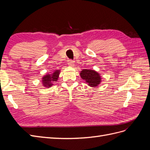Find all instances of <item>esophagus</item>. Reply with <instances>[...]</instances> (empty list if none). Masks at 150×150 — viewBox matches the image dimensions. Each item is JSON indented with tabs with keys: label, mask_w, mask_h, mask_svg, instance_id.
<instances>
[{
	"label": "esophagus",
	"mask_w": 150,
	"mask_h": 150,
	"mask_svg": "<svg viewBox=\"0 0 150 150\" xmlns=\"http://www.w3.org/2000/svg\"><path fill=\"white\" fill-rule=\"evenodd\" d=\"M67 62H68V63H67L68 65H69V66H71V67H72V66H74V61H72V60L70 59V60L68 61Z\"/></svg>",
	"instance_id": "34e87169"
}]
</instances>
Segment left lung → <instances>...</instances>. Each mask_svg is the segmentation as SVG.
Masks as SVG:
<instances>
[{"label": "left lung", "instance_id": "obj_1", "mask_svg": "<svg viewBox=\"0 0 150 150\" xmlns=\"http://www.w3.org/2000/svg\"><path fill=\"white\" fill-rule=\"evenodd\" d=\"M80 76L91 87L95 88L100 84L101 81L100 75L94 70L83 69L80 72Z\"/></svg>", "mask_w": 150, "mask_h": 150}]
</instances>
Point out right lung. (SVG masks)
Segmentation results:
<instances>
[{
  "label": "right lung",
  "mask_w": 150,
  "mask_h": 150,
  "mask_svg": "<svg viewBox=\"0 0 150 150\" xmlns=\"http://www.w3.org/2000/svg\"><path fill=\"white\" fill-rule=\"evenodd\" d=\"M60 74V70H56L52 74H47L43 76L42 82L44 87L50 88L53 85V83L57 81Z\"/></svg>",
  "instance_id": "add662e5"
}]
</instances>
